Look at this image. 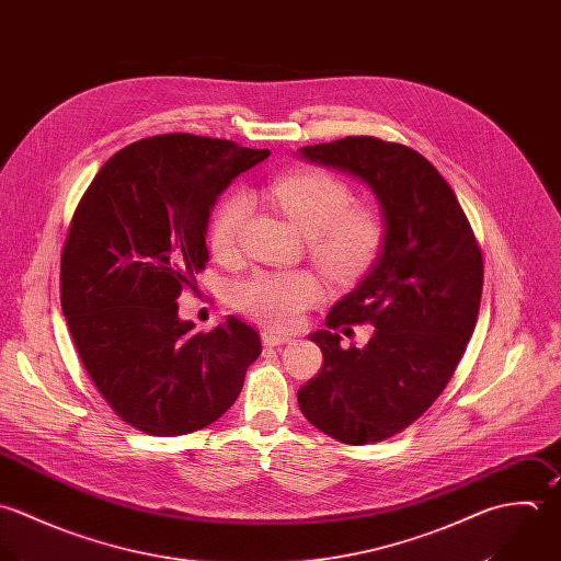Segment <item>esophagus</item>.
I'll return each instance as SVG.
<instances>
[{"label": "esophagus", "mask_w": 561, "mask_h": 561, "mask_svg": "<svg viewBox=\"0 0 561 561\" xmlns=\"http://www.w3.org/2000/svg\"><path fill=\"white\" fill-rule=\"evenodd\" d=\"M261 340H263V344H265V346H270V348H274V346H283V344L291 342V337L280 335V333H274V331H263V333H261Z\"/></svg>", "instance_id": "obj_1"}]
</instances>
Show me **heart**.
<instances>
[{"instance_id":"1","label":"heart","mask_w":561,"mask_h":561,"mask_svg":"<svg viewBox=\"0 0 561 561\" xmlns=\"http://www.w3.org/2000/svg\"><path fill=\"white\" fill-rule=\"evenodd\" d=\"M270 195L307 232L309 254L327 274L353 276L376 256L385 234L382 217L368 204H351L353 191L337 176L320 170L291 172L270 185ZM248 213L250 197L241 191L215 208L208 241L217 256L230 259L239 252ZM320 296V283L305 270L256 272L234 294L239 309L276 331L300 327L305 309Z\"/></svg>"}]
</instances>
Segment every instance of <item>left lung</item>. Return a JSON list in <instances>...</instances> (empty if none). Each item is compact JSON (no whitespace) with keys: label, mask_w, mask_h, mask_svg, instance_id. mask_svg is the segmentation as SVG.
Returning a JSON list of instances; mask_svg holds the SVG:
<instances>
[{"label":"left lung","mask_w":561,"mask_h":561,"mask_svg":"<svg viewBox=\"0 0 561 561\" xmlns=\"http://www.w3.org/2000/svg\"><path fill=\"white\" fill-rule=\"evenodd\" d=\"M300 154L373 188L385 234L359 285L311 333L324 366L300 387L298 404L337 442H382L415 422L457 370L481 305V248L455 191L420 152L346 137ZM351 323L374 324L364 350L341 346L334 331Z\"/></svg>","instance_id":"left-lung-1"}]
</instances>
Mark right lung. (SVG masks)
<instances>
[{
	"label": "right lung",
	"mask_w": 561,
	"mask_h": 561,
	"mask_svg": "<svg viewBox=\"0 0 561 561\" xmlns=\"http://www.w3.org/2000/svg\"><path fill=\"white\" fill-rule=\"evenodd\" d=\"M270 150L185 133L113 154L84 191L60 256V305L84 370L130 426L187 435L237 400L259 333L228 316L210 333L179 318L208 261L219 193Z\"/></svg>",
	"instance_id": "add662e5"
}]
</instances>
